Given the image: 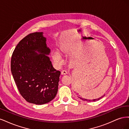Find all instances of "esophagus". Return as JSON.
I'll return each mask as SVG.
<instances>
[{
    "mask_svg": "<svg viewBox=\"0 0 129 129\" xmlns=\"http://www.w3.org/2000/svg\"><path fill=\"white\" fill-rule=\"evenodd\" d=\"M67 72L66 71V70H63V71H62L61 72V75H66V74H67Z\"/></svg>",
    "mask_w": 129,
    "mask_h": 129,
    "instance_id": "esophagus-1",
    "label": "esophagus"
}]
</instances>
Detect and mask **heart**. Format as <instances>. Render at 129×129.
<instances>
[{
    "mask_svg": "<svg viewBox=\"0 0 129 129\" xmlns=\"http://www.w3.org/2000/svg\"><path fill=\"white\" fill-rule=\"evenodd\" d=\"M63 49H61V52L62 53H63ZM52 59L54 61V63L57 66H61L63 63V60H62V57L60 55V54L57 52H53L52 53Z\"/></svg>",
    "mask_w": 129,
    "mask_h": 129,
    "instance_id": "1",
    "label": "heart"
}]
</instances>
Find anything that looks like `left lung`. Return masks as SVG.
<instances>
[{"label":"left lung","mask_w":129,"mask_h":129,"mask_svg":"<svg viewBox=\"0 0 129 129\" xmlns=\"http://www.w3.org/2000/svg\"><path fill=\"white\" fill-rule=\"evenodd\" d=\"M104 95L102 96V97H100V98H99V99H93V100H87V99H82V98H81V97H79V98H80V99H81V100H82V101H87V102H91V101H99V100H100L101 99L103 98V97L104 96Z\"/></svg>","instance_id":"left-lung-1"}]
</instances>
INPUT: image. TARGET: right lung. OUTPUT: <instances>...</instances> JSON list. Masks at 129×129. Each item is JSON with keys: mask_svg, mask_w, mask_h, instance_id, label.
I'll list each match as a JSON object with an SVG mask.
<instances>
[{"mask_svg": "<svg viewBox=\"0 0 129 129\" xmlns=\"http://www.w3.org/2000/svg\"><path fill=\"white\" fill-rule=\"evenodd\" d=\"M50 52L43 32L27 35L14 50L12 74L19 92L29 103L46 104L56 95L61 72L54 68L47 56Z\"/></svg>", "mask_w": 129, "mask_h": 129, "instance_id": "1", "label": "right lung"}]
</instances>
